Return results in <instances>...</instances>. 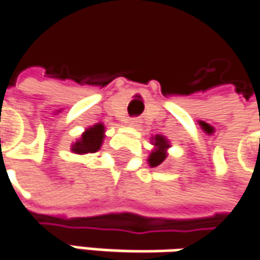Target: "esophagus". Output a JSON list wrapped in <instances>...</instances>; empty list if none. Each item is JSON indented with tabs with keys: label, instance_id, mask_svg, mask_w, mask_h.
Returning <instances> with one entry per match:
<instances>
[{
	"label": "esophagus",
	"instance_id": "1",
	"mask_svg": "<svg viewBox=\"0 0 260 260\" xmlns=\"http://www.w3.org/2000/svg\"><path fill=\"white\" fill-rule=\"evenodd\" d=\"M138 123H140V120H138L137 117H132V119L128 120V125H129V126H138Z\"/></svg>",
	"mask_w": 260,
	"mask_h": 260
}]
</instances>
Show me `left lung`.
Instances as JSON below:
<instances>
[{"label":"left lung","instance_id":"8db88e82","mask_svg":"<svg viewBox=\"0 0 260 260\" xmlns=\"http://www.w3.org/2000/svg\"><path fill=\"white\" fill-rule=\"evenodd\" d=\"M153 140H154V150L148 156V163H150L151 168H156V166L161 165L165 161V159H166V156H168L166 150L169 148V143L161 135H156Z\"/></svg>","mask_w":260,"mask_h":260}]
</instances>
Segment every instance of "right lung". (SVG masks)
<instances>
[{
	"label": "right lung",
	"instance_id": "obj_1",
	"mask_svg": "<svg viewBox=\"0 0 260 260\" xmlns=\"http://www.w3.org/2000/svg\"><path fill=\"white\" fill-rule=\"evenodd\" d=\"M104 140V126L103 123H97L85 131L75 144L72 145V151L76 154H86V153H95L100 150Z\"/></svg>",
	"mask_w": 260,
	"mask_h": 260
}]
</instances>
